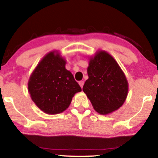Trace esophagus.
<instances>
[{
  "instance_id": "34e87169",
  "label": "esophagus",
  "mask_w": 158,
  "mask_h": 158,
  "mask_svg": "<svg viewBox=\"0 0 158 158\" xmlns=\"http://www.w3.org/2000/svg\"><path fill=\"white\" fill-rule=\"evenodd\" d=\"M83 84H84V82H83V81H79V85L81 88H83Z\"/></svg>"
}]
</instances>
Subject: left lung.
<instances>
[{"mask_svg":"<svg viewBox=\"0 0 158 158\" xmlns=\"http://www.w3.org/2000/svg\"><path fill=\"white\" fill-rule=\"evenodd\" d=\"M87 73L89 79L83 91L97 113L107 115L122 107L127 97L128 82L112 56L104 50L97 51L90 57Z\"/></svg>","mask_w":158,"mask_h":158,"instance_id":"8db88e82","label":"left lung"}]
</instances>
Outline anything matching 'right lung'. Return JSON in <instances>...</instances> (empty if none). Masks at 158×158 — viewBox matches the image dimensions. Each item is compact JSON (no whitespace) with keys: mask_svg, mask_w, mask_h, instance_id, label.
<instances>
[{"mask_svg":"<svg viewBox=\"0 0 158 158\" xmlns=\"http://www.w3.org/2000/svg\"><path fill=\"white\" fill-rule=\"evenodd\" d=\"M66 59L57 50L48 52L39 62L29 77L28 90L36 106L47 114H58L67 110L78 83L65 68Z\"/></svg>","mask_w":158,"mask_h":158,"instance_id":"add662e5","label":"right lung"}]
</instances>
